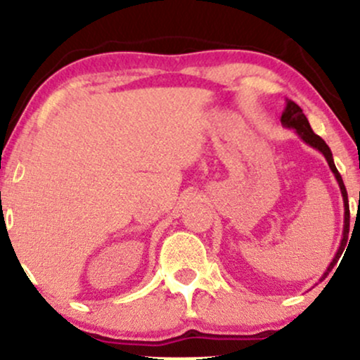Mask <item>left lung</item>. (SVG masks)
Here are the masks:
<instances>
[{"instance_id": "left-lung-1", "label": "left lung", "mask_w": 360, "mask_h": 360, "mask_svg": "<svg viewBox=\"0 0 360 360\" xmlns=\"http://www.w3.org/2000/svg\"><path fill=\"white\" fill-rule=\"evenodd\" d=\"M281 123H283V127L286 128H292V130L296 131V134L300 135L301 140H303L304 143H308L309 147L316 148V150H320L321 154L325 155L326 162H328L330 166V171L333 172V176H335L337 183H338V188H340V193H342V198H344V233H342V240H340V247H338L335 257H333L332 262H330V266L326 267V271L323 272V278L326 274H328L330 271L333 269V266H335L337 259L340 257L342 252H344L345 245H347V238H349V225H350V212H349V198H347V189H345V184L344 181H342V176L340 172L337 171L335 167V162H333V155H332V150H330V147L326 146L325 140L321 137H318L315 131L311 130V127H309V122L308 118L304 117L303 110L300 108L298 105H296L295 101L291 100H286V108H284L283 115H281ZM321 278V279H323Z\"/></svg>"}]
</instances>
